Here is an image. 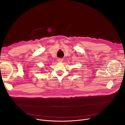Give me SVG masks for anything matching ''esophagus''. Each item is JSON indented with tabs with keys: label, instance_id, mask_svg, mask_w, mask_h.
<instances>
[{
	"label": "esophagus",
	"instance_id": "esophagus-1",
	"mask_svg": "<svg viewBox=\"0 0 125 125\" xmlns=\"http://www.w3.org/2000/svg\"><path fill=\"white\" fill-rule=\"evenodd\" d=\"M63 59H62V58H60V59H58V62H63Z\"/></svg>",
	"mask_w": 125,
	"mask_h": 125
}]
</instances>
